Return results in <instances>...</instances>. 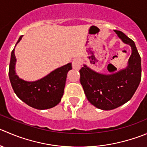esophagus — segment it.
Masks as SVG:
<instances>
[{
	"label": "esophagus",
	"mask_w": 147,
	"mask_h": 147,
	"mask_svg": "<svg viewBox=\"0 0 147 147\" xmlns=\"http://www.w3.org/2000/svg\"><path fill=\"white\" fill-rule=\"evenodd\" d=\"M82 62L80 59H75L72 61V67L75 69H78L80 68Z\"/></svg>",
	"instance_id": "1"
}]
</instances>
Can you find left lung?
Here are the masks:
<instances>
[{
	"mask_svg": "<svg viewBox=\"0 0 147 147\" xmlns=\"http://www.w3.org/2000/svg\"><path fill=\"white\" fill-rule=\"evenodd\" d=\"M123 43L131 47L126 69L112 75H103L84 65L80 69V83L90 102L101 110H112L123 105L136 92L142 78L141 57L134 42L122 31L114 30Z\"/></svg>",
	"mask_w": 147,
	"mask_h": 147,
	"instance_id": "1",
	"label": "left lung"
}]
</instances>
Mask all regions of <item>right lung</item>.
<instances>
[{
  "mask_svg": "<svg viewBox=\"0 0 147 147\" xmlns=\"http://www.w3.org/2000/svg\"><path fill=\"white\" fill-rule=\"evenodd\" d=\"M22 36H20L16 45ZM14 49L11 52L8 75L11 86L17 96L36 109H48L57 105L63 95L67 75L72 69V64L68 63L57 68L39 80L28 82L20 79L16 74V59Z\"/></svg>",
  "mask_w": 147,
  "mask_h": 147,
  "instance_id": "add662e5",
  "label": "right lung"
}]
</instances>
